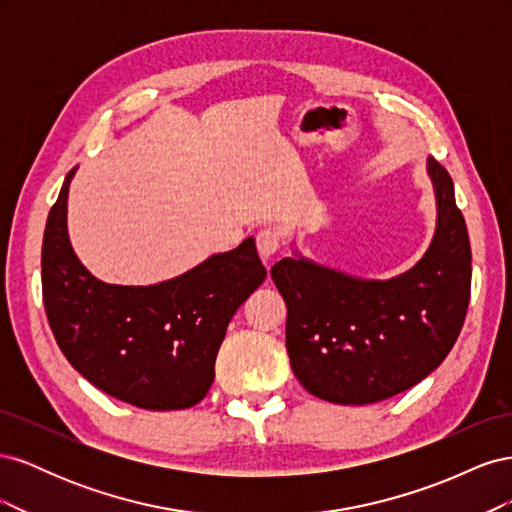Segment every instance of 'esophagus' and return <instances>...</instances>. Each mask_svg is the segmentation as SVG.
Segmentation results:
<instances>
[{
  "label": "esophagus",
  "mask_w": 512,
  "mask_h": 512,
  "mask_svg": "<svg viewBox=\"0 0 512 512\" xmlns=\"http://www.w3.org/2000/svg\"><path fill=\"white\" fill-rule=\"evenodd\" d=\"M256 247H258V254H260L262 262H271V258L280 252V247H282L280 232H277L275 228L260 230L256 235Z\"/></svg>",
  "instance_id": "esophagus-1"
}]
</instances>
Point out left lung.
Returning <instances> with one entry per match:
<instances>
[{
	"mask_svg": "<svg viewBox=\"0 0 512 512\" xmlns=\"http://www.w3.org/2000/svg\"><path fill=\"white\" fill-rule=\"evenodd\" d=\"M436 230L414 267L363 280L292 254L271 277L288 307L286 350L294 376L331 404L363 406L412 389L438 369L466 320L472 252L448 170L427 158Z\"/></svg>",
	"mask_w": 512,
	"mask_h": 512,
	"instance_id": "obj_1",
	"label": "left lung"
}]
</instances>
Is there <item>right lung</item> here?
Masks as SVG:
<instances>
[{
    "mask_svg": "<svg viewBox=\"0 0 512 512\" xmlns=\"http://www.w3.org/2000/svg\"><path fill=\"white\" fill-rule=\"evenodd\" d=\"M74 166L42 241V297L61 352L100 391L145 410H183L207 395L228 322L265 282L254 237L177 277L106 284L76 256L68 235Z\"/></svg>",
    "mask_w": 512,
    "mask_h": 512,
    "instance_id": "1",
    "label": "right lung"
}]
</instances>
